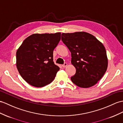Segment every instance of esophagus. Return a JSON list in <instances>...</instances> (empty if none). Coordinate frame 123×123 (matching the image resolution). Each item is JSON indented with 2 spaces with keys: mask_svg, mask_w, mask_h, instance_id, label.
Wrapping results in <instances>:
<instances>
[{
  "mask_svg": "<svg viewBox=\"0 0 123 123\" xmlns=\"http://www.w3.org/2000/svg\"><path fill=\"white\" fill-rule=\"evenodd\" d=\"M67 65H68V64H67V63H66V62H65V63H64V65H62V67H64V68H65V67H66Z\"/></svg>",
  "mask_w": 123,
  "mask_h": 123,
  "instance_id": "esophagus-1",
  "label": "esophagus"
}]
</instances>
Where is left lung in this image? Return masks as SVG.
I'll use <instances>...</instances> for the list:
<instances>
[{
	"instance_id": "obj_1",
	"label": "left lung",
	"mask_w": 123,
	"mask_h": 123,
	"mask_svg": "<svg viewBox=\"0 0 123 123\" xmlns=\"http://www.w3.org/2000/svg\"><path fill=\"white\" fill-rule=\"evenodd\" d=\"M62 40L71 53V64L76 73L71 77L80 88L93 86L105 73L108 59L105 47L94 36L85 32L62 34Z\"/></svg>"
}]
</instances>
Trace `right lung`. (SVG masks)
<instances>
[{
	"label": "right lung",
	"instance_id": "add662e5",
	"mask_svg": "<svg viewBox=\"0 0 123 123\" xmlns=\"http://www.w3.org/2000/svg\"><path fill=\"white\" fill-rule=\"evenodd\" d=\"M61 33H35L25 38L16 53V66L25 81L42 87L54 79L59 67L53 62V50L61 38Z\"/></svg>",
	"mask_w": 123,
	"mask_h": 123
}]
</instances>
